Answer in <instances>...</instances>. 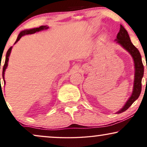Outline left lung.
Listing matches in <instances>:
<instances>
[{
	"mask_svg": "<svg viewBox=\"0 0 147 147\" xmlns=\"http://www.w3.org/2000/svg\"><path fill=\"white\" fill-rule=\"evenodd\" d=\"M116 43L121 45L132 56V59L134 60V70H135L134 71L133 90H132L131 96L128 100V101L126 102V104H124L123 108L116 112V113L119 114L126 111L132 105V103L139 97L140 92H141L142 78L144 75V66L143 64H142L141 55H140L139 51L132 43L127 31L124 29L122 25H120V31L117 36H116Z\"/></svg>",
	"mask_w": 147,
	"mask_h": 147,
	"instance_id": "left-lung-1",
	"label": "left lung"
}]
</instances>
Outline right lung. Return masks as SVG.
<instances>
[{"instance_id":"add662e5","label":"right lung","mask_w":147,"mask_h":147,"mask_svg":"<svg viewBox=\"0 0 147 147\" xmlns=\"http://www.w3.org/2000/svg\"><path fill=\"white\" fill-rule=\"evenodd\" d=\"M49 27H47V26H41V27H37V28H34V29H28V30H25V31H21V33L19 34V35H18V37L17 40H16L15 44L17 43L18 41H19V39H21V38L23 37V36L25 35H29V34H33V33H35L36 32H39V31H43L44 29H47ZM12 47H11L8 50L7 52V55H6V59H5V65L3 66V80H4V83L5 84V71L6 69H7V65H8V62H9V57L10 56V54H11V50H12Z\"/></svg>"}]
</instances>
